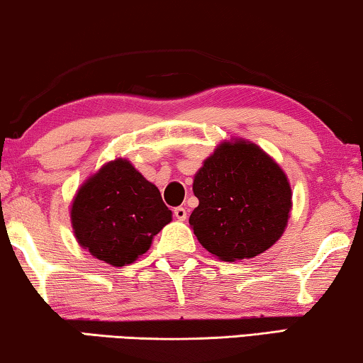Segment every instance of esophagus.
Wrapping results in <instances>:
<instances>
[{"mask_svg":"<svg viewBox=\"0 0 363 363\" xmlns=\"http://www.w3.org/2000/svg\"><path fill=\"white\" fill-rule=\"evenodd\" d=\"M173 214H175V218L178 220H186V209L185 208H175V211H173Z\"/></svg>","mask_w":363,"mask_h":363,"instance_id":"34e87169","label":"esophagus"}]
</instances>
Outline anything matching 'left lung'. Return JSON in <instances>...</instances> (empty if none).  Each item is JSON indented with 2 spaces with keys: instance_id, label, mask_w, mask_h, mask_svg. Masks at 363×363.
Instances as JSON below:
<instances>
[{
  "instance_id": "8db88e82",
  "label": "left lung",
  "mask_w": 363,
  "mask_h": 363,
  "mask_svg": "<svg viewBox=\"0 0 363 363\" xmlns=\"http://www.w3.org/2000/svg\"><path fill=\"white\" fill-rule=\"evenodd\" d=\"M198 208L190 225L209 254L224 262L264 254L285 233L293 208L290 180L259 145L223 140L194 173Z\"/></svg>"
}]
</instances>
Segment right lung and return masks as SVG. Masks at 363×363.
<instances>
[{
    "mask_svg": "<svg viewBox=\"0 0 363 363\" xmlns=\"http://www.w3.org/2000/svg\"><path fill=\"white\" fill-rule=\"evenodd\" d=\"M70 220L77 242L113 267L133 264L172 220L154 183L128 159L104 164L73 196Z\"/></svg>",
    "mask_w": 363,
    "mask_h": 363,
    "instance_id": "1",
    "label": "right lung"
}]
</instances>
